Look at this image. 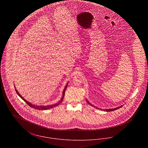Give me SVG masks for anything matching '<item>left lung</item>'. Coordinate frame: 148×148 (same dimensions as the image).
<instances>
[{"label":"left lung","instance_id":"1","mask_svg":"<svg viewBox=\"0 0 148 148\" xmlns=\"http://www.w3.org/2000/svg\"><path fill=\"white\" fill-rule=\"evenodd\" d=\"M86 101H87V103L89 104H90V106H93L92 104H90V102L86 99ZM119 106V107H117V108H113V109H103V110H104V111H106V112H112V111H114V110H116V109H119L120 108H121V106ZM98 109H99V108H97Z\"/></svg>","mask_w":148,"mask_h":148}]
</instances>
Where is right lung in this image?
I'll return each mask as SVG.
<instances>
[{"label": "right lung", "instance_id": "right-lung-1", "mask_svg": "<svg viewBox=\"0 0 148 148\" xmlns=\"http://www.w3.org/2000/svg\"><path fill=\"white\" fill-rule=\"evenodd\" d=\"M68 83L66 84V85H65V88L64 89L63 92V95H62V98L61 99L58 101V102H57L56 103H55L54 104H52V105H47V106H35V104H32V103H30V102H29L27 100H26L22 96H21V95L19 93V92L18 91L16 90V89L15 88V85H14V87H15V91L16 92V93L18 94V95L19 96V97H21L25 103H27V104H28V106H30V107H32V108H34V109H38V110H47V109H51V108H54V107H55V106H58L59 104H60V103H62V101H63V100L64 98V94H65V90H66V87H67V86H68Z\"/></svg>", "mask_w": 148, "mask_h": 148}]
</instances>
